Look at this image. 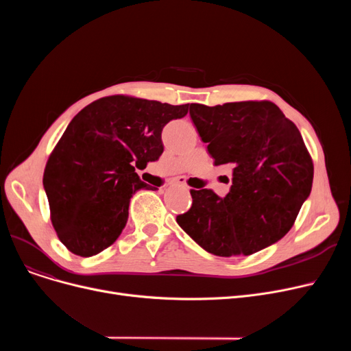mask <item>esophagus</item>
<instances>
[{
    "label": "esophagus",
    "mask_w": 351,
    "mask_h": 351,
    "mask_svg": "<svg viewBox=\"0 0 351 351\" xmlns=\"http://www.w3.org/2000/svg\"><path fill=\"white\" fill-rule=\"evenodd\" d=\"M175 185H176V186H180V188H186L185 183H183V182H179V180L175 183Z\"/></svg>",
    "instance_id": "esophagus-1"
}]
</instances>
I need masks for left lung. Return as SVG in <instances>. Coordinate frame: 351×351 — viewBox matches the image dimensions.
Here are the masks:
<instances>
[{
	"instance_id": "left-lung-1",
	"label": "left lung",
	"mask_w": 351,
	"mask_h": 351,
	"mask_svg": "<svg viewBox=\"0 0 351 351\" xmlns=\"http://www.w3.org/2000/svg\"><path fill=\"white\" fill-rule=\"evenodd\" d=\"M191 118L213 163L230 165L225 197L191 191L192 208L178 225L206 252L252 254L291 229L313 185V162L298 126L269 101L191 104Z\"/></svg>"
}]
</instances>
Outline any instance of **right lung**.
<instances>
[{
  "mask_svg": "<svg viewBox=\"0 0 351 351\" xmlns=\"http://www.w3.org/2000/svg\"><path fill=\"white\" fill-rule=\"evenodd\" d=\"M189 104L114 95L85 106L52 151L44 172L51 220L60 241L82 257L98 254L122 233L139 189L135 166L163 152L162 129L188 114Z\"/></svg>",
  "mask_w": 351,
  "mask_h": 351,
  "instance_id": "1",
  "label": "right lung"
}]
</instances>
